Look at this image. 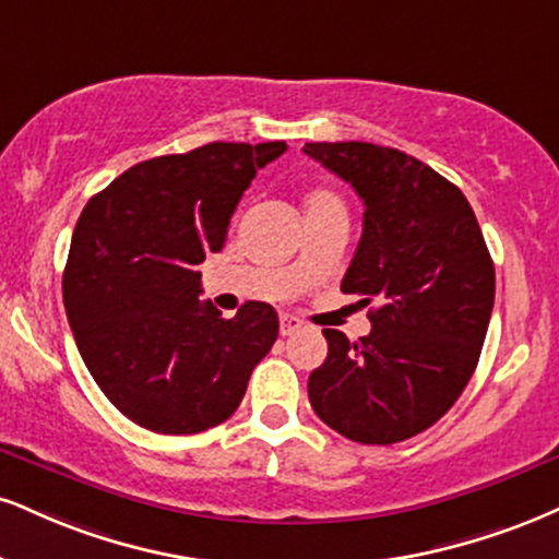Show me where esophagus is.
<instances>
[{
    "instance_id": "esophagus-1",
    "label": "esophagus",
    "mask_w": 559,
    "mask_h": 559,
    "mask_svg": "<svg viewBox=\"0 0 559 559\" xmlns=\"http://www.w3.org/2000/svg\"><path fill=\"white\" fill-rule=\"evenodd\" d=\"M301 328H305V322L299 318H294V314H281V335H294L299 333Z\"/></svg>"
}]
</instances>
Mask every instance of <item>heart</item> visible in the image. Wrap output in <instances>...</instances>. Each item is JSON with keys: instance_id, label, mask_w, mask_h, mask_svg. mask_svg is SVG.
<instances>
[{"instance_id": "obj_1", "label": "heart", "mask_w": 559, "mask_h": 559, "mask_svg": "<svg viewBox=\"0 0 559 559\" xmlns=\"http://www.w3.org/2000/svg\"><path fill=\"white\" fill-rule=\"evenodd\" d=\"M305 211L307 215L322 211H344V200L338 198V192L328 190V187H314V190L307 192Z\"/></svg>"}]
</instances>
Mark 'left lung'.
Wrapping results in <instances>:
<instances>
[{"instance_id": "8db88e82", "label": "left lung", "mask_w": 559, "mask_h": 559, "mask_svg": "<svg viewBox=\"0 0 559 559\" xmlns=\"http://www.w3.org/2000/svg\"><path fill=\"white\" fill-rule=\"evenodd\" d=\"M301 151L365 203L341 292L378 301L356 344L322 331L328 356L309 374V403L348 440L393 445L432 427L472 380L495 305L492 258L463 192L414 156L372 143Z\"/></svg>"}]
</instances>
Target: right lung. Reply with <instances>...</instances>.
Segmentation results:
<instances>
[{"instance_id": "1", "label": "right lung", "mask_w": 559, "mask_h": 559, "mask_svg": "<svg viewBox=\"0 0 559 559\" xmlns=\"http://www.w3.org/2000/svg\"><path fill=\"white\" fill-rule=\"evenodd\" d=\"M278 143H207L134 164L87 200L72 234L62 294L87 372L134 425L205 432L237 412L278 314L247 301L231 320L200 301L198 265Z\"/></svg>"}]
</instances>
